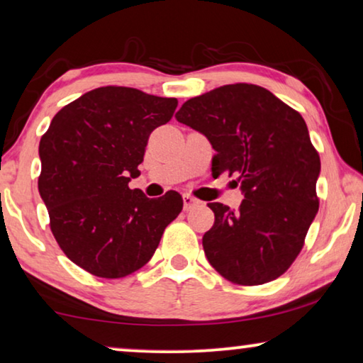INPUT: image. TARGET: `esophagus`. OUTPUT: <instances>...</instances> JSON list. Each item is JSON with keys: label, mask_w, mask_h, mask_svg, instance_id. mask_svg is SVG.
Returning <instances> with one entry per match:
<instances>
[{"label": "esophagus", "mask_w": 363, "mask_h": 363, "mask_svg": "<svg viewBox=\"0 0 363 363\" xmlns=\"http://www.w3.org/2000/svg\"><path fill=\"white\" fill-rule=\"evenodd\" d=\"M196 206H199V201L196 198L190 196V194H183V209H185V211H191V209Z\"/></svg>", "instance_id": "34e87169"}]
</instances>
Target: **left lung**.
Masks as SVG:
<instances>
[{
    "label": "left lung",
    "mask_w": 363,
    "mask_h": 363,
    "mask_svg": "<svg viewBox=\"0 0 363 363\" xmlns=\"http://www.w3.org/2000/svg\"><path fill=\"white\" fill-rule=\"evenodd\" d=\"M175 118L206 135L216 150L213 175H235L244 193L238 211L208 204L214 213L203 235L209 264L242 286L283 275L319 208L321 160L301 114L265 88L234 83L188 99Z\"/></svg>",
    "instance_id": "obj_1"
}]
</instances>
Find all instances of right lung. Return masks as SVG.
I'll return each mask as SVG.
<instances>
[{
	"instance_id": "right-lung-1",
	"label": "right lung",
	"mask_w": 363,
	"mask_h": 363,
	"mask_svg": "<svg viewBox=\"0 0 363 363\" xmlns=\"http://www.w3.org/2000/svg\"><path fill=\"white\" fill-rule=\"evenodd\" d=\"M177 104L138 88L101 86L62 108L40 138L39 193L50 230L94 277L123 278L144 267L182 211L177 191L150 199L129 188L150 133Z\"/></svg>"
}]
</instances>
